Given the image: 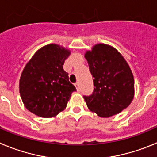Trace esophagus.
Returning <instances> with one entry per match:
<instances>
[{
	"label": "esophagus",
	"mask_w": 157,
	"mask_h": 157,
	"mask_svg": "<svg viewBox=\"0 0 157 157\" xmlns=\"http://www.w3.org/2000/svg\"><path fill=\"white\" fill-rule=\"evenodd\" d=\"M75 86H76V87H77V91H79V90H80V87H79V83H78V82H77V83H76Z\"/></svg>",
	"instance_id": "obj_1"
}]
</instances>
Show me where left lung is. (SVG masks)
Returning a JSON list of instances; mask_svg holds the SVG:
<instances>
[{"mask_svg":"<svg viewBox=\"0 0 157 157\" xmlns=\"http://www.w3.org/2000/svg\"><path fill=\"white\" fill-rule=\"evenodd\" d=\"M84 57L94 77V91L84 96L91 112L100 117L118 114L130 105L135 95V80L129 65L115 48L97 44Z\"/></svg>","mask_w":157,"mask_h":157,"instance_id":"1","label":"left lung"}]
</instances>
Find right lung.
<instances>
[{"instance_id":"right-lung-1","label":"right lung","mask_w":157,"mask_h":157,"mask_svg":"<svg viewBox=\"0 0 157 157\" xmlns=\"http://www.w3.org/2000/svg\"><path fill=\"white\" fill-rule=\"evenodd\" d=\"M70 51L56 44L36 51L26 63L19 80V92L24 105L44 118L56 117L66 109L76 87L63 70Z\"/></svg>"}]
</instances>
